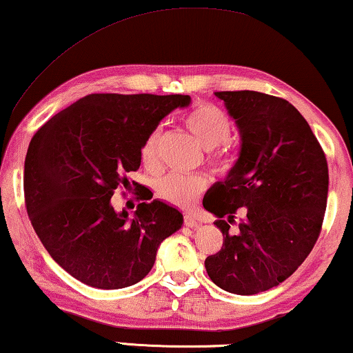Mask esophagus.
Masks as SVG:
<instances>
[{"instance_id":"34e87169","label":"esophagus","mask_w":353,"mask_h":353,"mask_svg":"<svg viewBox=\"0 0 353 353\" xmlns=\"http://www.w3.org/2000/svg\"><path fill=\"white\" fill-rule=\"evenodd\" d=\"M183 223H185L188 228H194V227H198V225H199L198 220L192 217V215H188V214L183 215Z\"/></svg>"}]
</instances>
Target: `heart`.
<instances>
[{
  "mask_svg": "<svg viewBox=\"0 0 353 353\" xmlns=\"http://www.w3.org/2000/svg\"><path fill=\"white\" fill-rule=\"evenodd\" d=\"M185 126L198 143L209 150V165L215 171L227 172L233 165L225 150V145L233 131V123L228 115L214 104H199L185 117ZM160 136L161 131L155 128L147 134L141 145V160L145 166H154L157 163ZM206 188L208 181L203 176L170 174L157 183L155 192L157 196L171 206L187 209L198 201V198L206 192Z\"/></svg>",
  "mask_w": 353,
  "mask_h": 353,
  "instance_id": "b5f03b06",
  "label": "heart"
}]
</instances>
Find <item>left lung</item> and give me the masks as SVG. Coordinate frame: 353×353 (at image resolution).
Here are the masks:
<instances>
[{"label":"left lung","instance_id":"obj_1","mask_svg":"<svg viewBox=\"0 0 353 353\" xmlns=\"http://www.w3.org/2000/svg\"><path fill=\"white\" fill-rule=\"evenodd\" d=\"M215 97L238 125L241 152L227 181L203 199L223 234L222 249L204 266L223 290L255 294L290 277L317 243L328 163L306 119L287 99L252 90ZM238 212L245 217L236 225Z\"/></svg>","mask_w":353,"mask_h":353}]
</instances>
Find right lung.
Instances as JSON below:
<instances>
[{
  "mask_svg": "<svg viewBox=\"0 0 353 353\" xmlns=\"http://www.w3.org/2000/svg\"><path fill=\"white\" fill-rule=\"evenodd\" d=\"M188 104L187 94L92 93L36 131L25 159L26 212L46 250L77 281L104 290L143 281L159 245L181 228L182 214L159 199L139 203L128 219L110 198L139 170L147 134Z\"/></svg>",
  "mask_w": 353,
  "mask_h": 353,
  "instance_id": "right-lung-1",
  "label": "right lung"
}]
</instances>
